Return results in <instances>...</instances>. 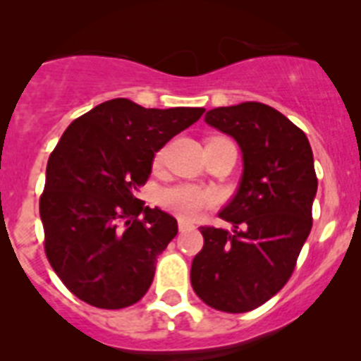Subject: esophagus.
I'll list each match as a JSON object with an SVG mask.
<instances>
[{
  "label": "esophagus",
  "mask_w": 361,
  "mask_h": 361,
  "mask_svg": "<svg viewBox=\"0 0 361 361\" xmlns=\"http://www.w3.org/2000/svg\"><path fill=\"white\" fill-rule=\"evenodd\" d=\"M194 224H192V222H188V221H180V231L181 233H185V231H190V230H194Z\"/></svg>",
  "instance_id": "obj_1"
}]
</instances>
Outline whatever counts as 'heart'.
Listing matches in <instances>:
<instances>
[{
    "label": "heart",
    "instance_id": "b5f03b06",
    "mask_svg": "<svg viewBox=\"0 0 361 361\" xmlns=\"http://www.w3.org/2000/svg\"><path fill=\"white\" fill-rule=\"evenodd\" d=\"M161 160H164V151H158L153 160L154 169L160 167ZM215 201L217 197L214 192L192 183L173 185V187L164 188L158 196L160 207L180 219H196L204 210L214 207Z\"/></svg>",
    "mask_w": 361,
    "mask_h": 361
}]
</instances>
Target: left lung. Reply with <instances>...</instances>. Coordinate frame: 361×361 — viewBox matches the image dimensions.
<instances>
[{"label":"left lung","mask_w":361,"mask_h":361,"mask_svg":"<svg viewBox=\"0 0 361 361\" xmlns=\"http://www.w3.org/2000/svg\"><path fill=\"white\" fill-rule=\"evenodd\" d=\"M204 121L237 140L244 174L219 214L233 233L200 228L204 244L192 260L190 283L212 308L251 312L285 287L312 230L313 153L305 131L269 104L221 106Z\"/></svg>","instance_id":"left-lung-1"}]
</instances>
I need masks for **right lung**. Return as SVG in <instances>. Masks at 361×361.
Here are the masks:
<instances>
[{"instance_id":"obj_1","label":"right lung","mask_w":361,"mask_h":361,"mask_svg":"<svg viewBox=\"0 0 361 361\" xmlns=\"http://www.w3.org/2000/svg\"><path fill=\"white\" fill-rule=\"evenodd\" d=\"M204 109H144L124 97L74 119L46 167L39 208L44 251L62 283L87 305L121 310L151 287L157 258L178 222L144 207L137 192L154 153Z\"/></svg>"}]
</instances>
